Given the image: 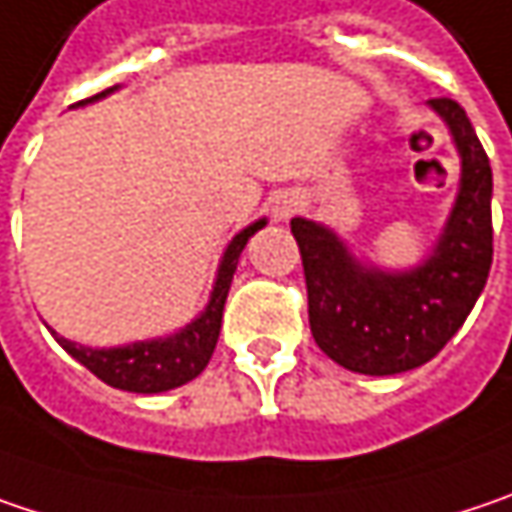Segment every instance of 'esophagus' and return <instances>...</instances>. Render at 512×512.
Returning <instances> with one entry per match:
<instances>
[{
	"mask_svg": "<svg viewBox=\"0 0 512 512\" xmlns=\"http://www.w3.org/2000/svg\"><path fill=\"white\" fill-rule=\"evenodd\" d=\"M300 195L297 192H282V195H276L274 201V215L279 221H285V218H291L297 209H300Z\"/></svg>",
	"mask_w": 512,
	"mask_h": 512,
	"instance_id": "obj_1",
	"label": "esophagus"
}]
</instances>
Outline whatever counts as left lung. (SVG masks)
Here are the masks:
<instances>
[{
	"label": "left lung",
	"instance_id": "left-lung-1",
	"mask_svg": "<svg viewBox=\"0 0 512 512\" xmlns=\"http://www.w3.org/2000/svg\"><path fill=\"white\" fill-rule=\"evenodd\" d=\"M460 154V189L434 253L414 271L361 265L329 227L291 221L309 291V326L332 361L393 376L431 361L481 297L493 265V168L466 110L431 98Z\"/></svg>",
	"mask_w": 512,
	"mask_h": 512
}]
</instances>
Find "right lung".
Segmentation results:
<instances>
[{
	"mask_svg": "<svg viewBox=\"0 0 512 512\" xmlns=\"http://www.w3.org/2000/svg\"><path fill=\"white\" fill-rule=\"evenodd\" d=\"M119 87L98 92L92 98H84L78 104H90L104 95H110ZM268 221L259 218L256 224L244 227L224 250V259L218 265V279L212 288V297L206 303V309L180 332L168 335V338H154V341H136L128 347H110V349H92L72 344L66 338H57V344L66 349L75 361H81L92 376H98L104 384L130 390V393H163L174 390L180 384L192 382L195 376H201L203 367L209 364L215 344H218V332H221V317H224V303H227V291L236 274L238 256L247 244V238L256 230H262Z\"/></svg>",
	"mask_w": 512,
	"mask_h": 512,
	"instance_id": "obj_1",
	"label": "right lung"
}]
</instances>
